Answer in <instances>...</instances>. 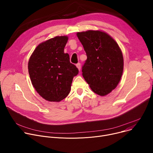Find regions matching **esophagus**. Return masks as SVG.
I'll list each match as a JSON object with an SVG mask.
<instances>
[{
	"instance_id": "1",
	"label": "esophagus",
	"mask_w": 153,
	"mask_h": 153,
	"mask_svg": "<svg viewBox=\"0 0 153 153\" xmlns=\"http://www.w3.org/2000/svg\"><path fill=\"white\" fill-rule=\"evenodd\" d=\"M76 67H77V68L79 69V70L80 71V68H81V66H80V63H77L76 64Z\"/></svg>"
}]
</instances>
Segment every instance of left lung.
<instances>
[{"mask_svg":"<svg viewBox=\"0 0 153 153\" xmlns=\"http://www.w3.org/2000/svg\"><path fill=\"white\" fill-rule=\"evenodd\" d=\"M77 36L87 59L82 76L93 92L103 96L117 86L123 73V58L116 42L108 34L89 30Z\"/></svg>","mask_w":153,"mask_h":153,"instance_id":"left-lung-1","label":"left lung"}]
</instances>
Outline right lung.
<instances>
[{"instance_id":"1","label":"right lung","mask_w":153,"mask_h":153,"mask_svg":"<svg viewBox=\"0 0 153 153\" xmlns=\"http://www.w3.org/2000/svg\"><path fill=\"white\" fill-rule=\"evenodd\" d=\"M67 36H56L39 44L28 62V72L36 91L50 102H60L70 93L78 68L64 53Z\"/></svg>"}]
</instances>
